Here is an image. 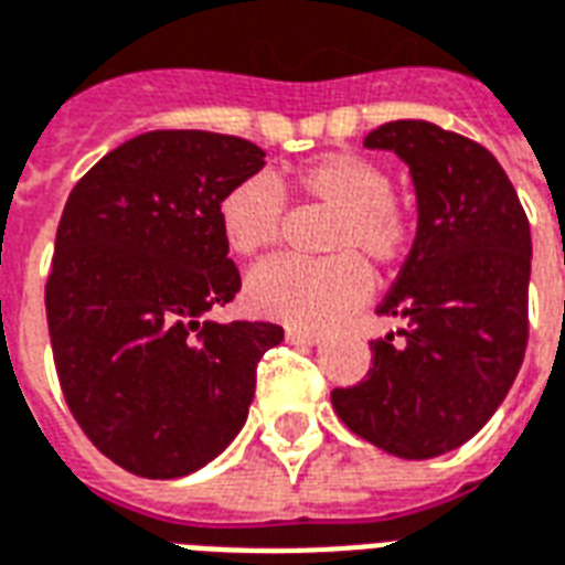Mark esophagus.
Masks as SVG:
<instances>
[{
  "instance_id": "esophagus-1",
  "label": "esophagus",
  "mask_w": 565,
  "mask_h": 565,
  "mask_svg": "<svg viewBox=\"0 0 565 565\" xmlns=\"http://www.w3.org/2000/svg\"><path fill=\"white\" fill-rule=\"evenodd\" d=\"M286 342H288V344H300V348H315V344L321 342V332L286 330Z\"/></svg>"
}]
</instances>
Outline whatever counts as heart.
<instances>
[{
	"label": "heart",
	"instance_id": "heart-1",
	"mask_svg": "<svg viewBox=\"0 0 565 565\" xmlns=\"http://www.w3.org/2000/svg\"><path fill=\"white\" fill-rule=\"evenodd\" d=\"M315 200L335 212L327 250L330 262L274 259L247 279V303L262 318L323 330L356 312L371 291V274L356 253L388 265L409 244V217L392 196V179L380 161L360 152H330L306 164L291 182L270 185L253 177L233 185L217 203V226L230 253L250 259L279 242L282 194Z\"/></svg>",
	"mask_w": 565,
	"mask_h": 565
}]
</instances>
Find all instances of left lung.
I'll use <instances>...</instances> for the list:
<instances>
[{
	"label": "left lung",
	"mask_w": 565,
	"mask_h": 565,
	"mask_svg": "<svg viewBox=\"0 0 565 565\" xmlns=\"http://www.w3.org/2000/svg\"><path fill=\"white\" fill-rule=\"evenodd\" d=\"M415 188L413 250L377 315L404 327L371 342L369 377L332 392L356 436L404 460L460 448L495 415L527 348L531 226L487 147L427 120L365 138Z\"/></svg>",
	"instance_id": "1"
}]
</instances>
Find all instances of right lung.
<instances>
[{
	"label": "right lung",
	"mask_w": 565,
	"mask_h": 565,
	"mask_svg": "<svg viewBox=\"0 0 565 565\" xmlns=\"http://www.w3.org/2000/svg\"><path fill=\"white\" fill-rule=\"evenodd\" d=\"M265 168L233 135L161 129L120 143L70 191L46 282L70 413L108 460L170 480L212 462L247 422L265 321H203L242 288L221 196Z\"/></svg>",
	"instance_id": "obj_1"
}]
</instances>
